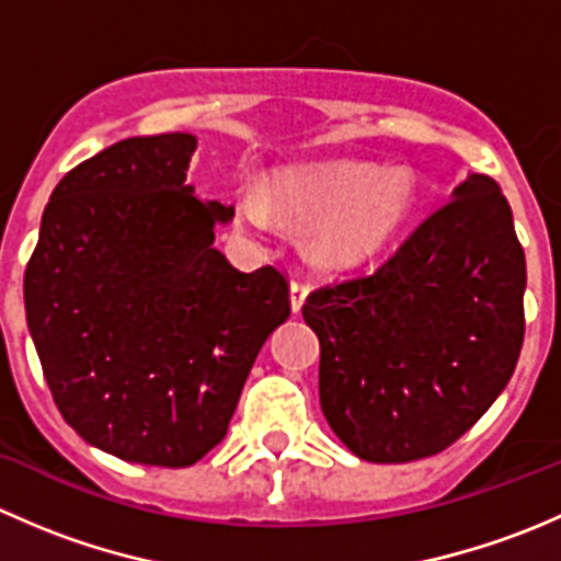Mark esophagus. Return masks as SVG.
<instances>
[{"instance_id":"34e87169","label":"esophagus","mask_w":561,"mask_h":561,"mask_svg":"<svg viewBox=\"0 0 561 561\" xmlns=\"http://www.w3.org/2000/svg\"><path fill=\"white\" fill-rule=\"evenodd\" d=\"M309 296V282L304 276H293L290 279V304H293V312H301L304 301Z\"/></svg>"}]
</instances>
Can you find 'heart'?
I'll return each instance as SVG.
<instances>
[{
	"label": "heart",
	"instance_id": "1",
	"mask_svg": "<svg viewBox=\"0 0 561 561\" xmlns=\"http://www.w3.org/2000/svg\"><path fill=\"white\" fill-rule=\"evenodd\" d=\"M417 197L407 168L377 173L371 165L285 168L268 175L260 192H244L236 211L263 228L268 211L287 222H314L312 254L328 265H355L386 249Z\"/></svg>",
	"mask_w": 561,
	"mask_h": 561
}]
</instances>
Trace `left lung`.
<instances>
[{
	"instance_id": "left-lung-1",
	"label": "left lung",
	"mask_w": 561,
	"mask_h": 561,
	"mask_svg": "<svg viewBox=\"0 0 561 561\" xmlns=\"http://www.w3.org/2000/svg\"><path fill=\"white\" fill-rule=\"evenodd\" d=\"M526 260L491 175L472 173L371 274L317 287L320 407L364 461L437 456L511 382L524 344Z\"/></svg>"
}]
</instances>
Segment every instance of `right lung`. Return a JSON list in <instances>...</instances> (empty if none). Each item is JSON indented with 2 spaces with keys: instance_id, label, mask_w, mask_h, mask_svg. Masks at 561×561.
Listing matches in <instances>:
<instances>
[{
  "instance_id": "obj_1",
  "label": "right lung",
  "mask_w": 561,
  "mask_h": 561,
  "mask_svg": "<svg viewBox=\"0 0 561 561\" xmlns=\"http://www.w3.org/2000/svg\"><path fill=\"white\" fill-rule=\"evenodd\" d=\"M197 138L107 146L50 192L24 304L61 417L94 448L190 467L222 443L249 369L290 317L274 265L214 249L233 206L184 184Z\"/></svg>"
}]
</instances>
